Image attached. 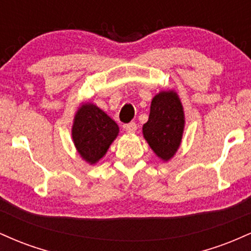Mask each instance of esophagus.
Wrapping results in <instances>:
<instances>
[{
	"label": "esophagus",
	"mask_w": 251,
	"mask_h": 251,
	"mask_svg": "<svg viewBox=\"0 0 251 251\" xmlns=\"http://www.w3.org/2000/svg\"><path fill=\"white\" fill-rule=\"evenodd\" d=\"M137 128H138V125L135 123H129L127 125H125L126 132H128V133H134V132L137 131Z\"/></svg>",
	"instance_id": "obj_1"
}]
</instances>
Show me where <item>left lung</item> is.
<instances>
[{
  "label": "left lung",
  "mask_w": 251,
  "mask_h": 251,
  "mask_svg": "<svg viewBox=\"0 0 251 251\" xmlns=\"http://www.w3.org/2000/svg\"><path fill=\"white\" fill-rule=\"evenodd\" d=\"M184 129L183 106L175 92H160L151 102L148 123L143 133L154 153L169 160L177 152Z\"/></svg>",
  "instance_id": "left-lung-1"
}]
</instances>
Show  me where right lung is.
<instances>
[{
	"label": "right lung",
	"mask_w": 251,
	"mask_h": 251,
	"mask_svg": "<svg viewBox=\"0 0 251 251\" xmlns=\"http://www.w3.org/2000/svg\"><path fill=\"white\" fill-rule=\"evenodd\" d=\"M118 133L116 122L93 103H85L76 112L72 128L73 142L89 164H96L105 155Z\"/></svg>",
	"instance_id": "1"
}]
</instances>
